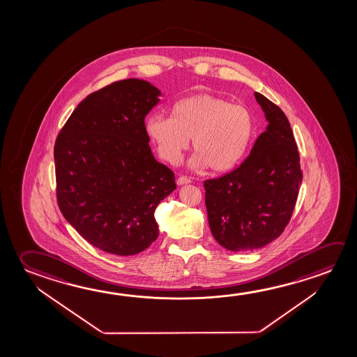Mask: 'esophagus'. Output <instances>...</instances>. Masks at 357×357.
<instances>
[{
  "mask_svg": "<svg viewBox=\"0 0 357 357\" xmlns=\"http://www.w3.org/2000/svg\"><path fill=\"white\" fill-rule=\"evenodd\" d=\"M176 183H178V185H184V184L192 183V181H190V178H188V176H181L178 178Z\"/></svg>",
  "mask_w": 357,
  "mask_h": 357,
  "instance_id": "obj_1",
  "label": "esophagus"
}]
</instances>
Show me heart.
Returning <instances> with one entry per match:
<instances>
[{"label":"heart","instance_id":"b5f03b06","mask_svg":"<svg viewBox=\"0 0 357 357\" xmlns=\"http://www.w3.org/2000/svg\"><path fill=\"white\" fill-rule=\"evenodd\" d=\"M146 132L167 162L176 164L192 138L194 168L227 172L244 158L252 144L255 121L243 105L214 94L200 93L176 102L172 117L154 113Z\"/></svg>","mask_w":357,"mask_h":357}]
</instances>
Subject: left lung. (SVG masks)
I'll return each mask as SVG.
<instances>
[{"instance_id": "obj_1", "label": "left lung", "mask_w": 357, "mask_h": 357, "mask_svg": "<svg viewBox=\"0 0 357 357\" xmlns=\"http://www.w3.org/2000/svg\"><path fill=\"white\" fill-rule=\"evenodd\" d=\"M269 122L236 169L204 181L214 239L231 252L268 245L291 219L303 181L298 146L285 113L254 93Z\"/></svg>"}]
</instances>
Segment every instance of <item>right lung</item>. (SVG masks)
<instances>
[{
	"label": "right lung",
	"instance_id": "obj_1",
	"mask_svg": "<svg viewBox=\"0 0 357 357\" xmlns=\"http://www.w3.org/2000/svg\"><path fill=\"white\" fill-rule=\"evenodd\" d=\"M160 94L143 79L113 82L77 105L56 139L59 209L103 252L135 255L158 238L154 211L176 188L148 144L144 118Z\"/></svg>",
	"mask_w": 357,
	"mask_h": 357
}]
</instances>
